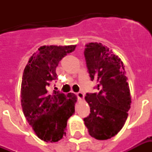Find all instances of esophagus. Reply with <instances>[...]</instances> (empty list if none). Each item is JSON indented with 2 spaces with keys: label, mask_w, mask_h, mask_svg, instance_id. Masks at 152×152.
Returning a JSON list of instances; mask_svg holds the SVG:
<instances>
[{
  "label": "esophagus",
  "mask_w": 152,
  "mask_h": 152,
  "mask_svg": "<svg viewBox=\"0 0 152 152\" xmlns=\"http://www.w3.org/2000/svg\"><path fill=\"white\" fill-rule=\"evenodd\" d=\"M76 95L77 96V98H78L79 99H84V97H85V95H84V94H83L82 92L76 93Z\"/></svg>",
  "instance_id": "1"
}]
</instances>
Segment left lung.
Segmentation results:
<instances>
[{
	"label": "left lung",
	"instance_id": "left-lung-1",
	"mask_svg": "<svg viewBox=\"0 0 152 152\" xmlns=\"http://www.w3.org/2000/svg\"><path fill=\"white\" fill-rule=\"evenodd\" d=\"M91 80L98 93H87L90 114L84 118L89 135L98 140L114 137L124 126L130 109L129 87L124 64L101 43L87 44L84 51Z\"/></svg>",
	"mask_w": 152,
	"mask_h": 152
}]
</instances>
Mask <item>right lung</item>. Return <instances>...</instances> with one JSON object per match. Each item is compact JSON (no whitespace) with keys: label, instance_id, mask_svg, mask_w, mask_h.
I'll list each match as a JSON object with an SVG mask.
<instances>
[{"label":"right lung","instance_id":"right-lung-1","mask_svg":"<svg viewBox=\"0 0 152 152\" xmlns=\"http://www.w3.org/2000/svg\"><path fill=\"white\" fill-rule=\"evenodd\" d=\"M76 45H44L30 58L25 66L21 86V102L27 121L41 140L50 142L63 137L66 122L75 113L76 97L59 91H48L56 80V67Z\"/></svg>","mask_w":152,"mask_h":152}]
</instances>
